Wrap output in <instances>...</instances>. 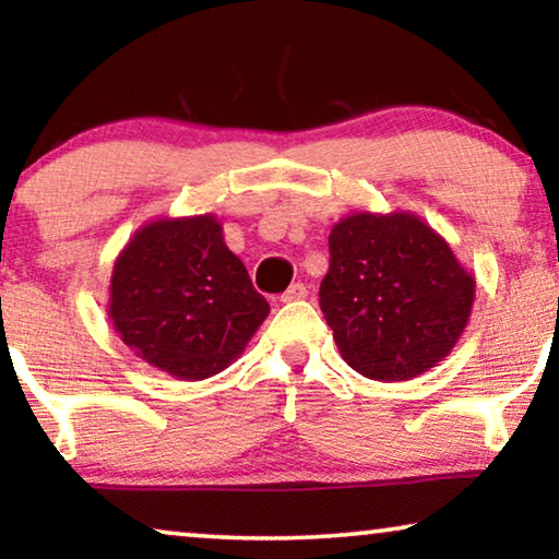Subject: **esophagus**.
<instances>
[{"label":"esophagus","mask_w":559,"mask_h":559,"mask_svg":"<svg viewBox=\"0 0 559 559\" xmlns=\"http://www.w3.org/2000/svg\"><path fill=\"white\" fill-rule=\"evenodd\" d=\"M306 294H309V288H306L301 281H296V283H290L286 290H283L281 301H298V298H304Z\"/></svg>","instance_id":"esophagus-1"}]
</instances>
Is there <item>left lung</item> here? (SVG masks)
<instances>
[{"label": "left lung", "instance_id": "8db88e82", "mask_svg": "<svg viewBox=\"0 0 559 559\" xmlns=\"http://www.w3.org/2000/svg\"><path fill=\"white\" fill-rule=\"evenodd\" d=\"M474 304V278L448 242L407 212L344 217L329 235L319 306L344 361L400 382L453 349Z\"/></svg>", "mask_w": 559, "mask_h": 559}]
</instances>
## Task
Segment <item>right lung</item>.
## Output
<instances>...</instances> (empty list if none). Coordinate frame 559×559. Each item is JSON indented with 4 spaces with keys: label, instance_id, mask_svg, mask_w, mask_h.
I'll list each match as a JSON object with an SVG mask.
<instances>
[{
    "label": "right lung",
    "instance_id": "obj_1",
    "mask_svg": "<svg viewBox=\"0 0 559 559\" xmlns=\"http://www.w3.org/2000/svg\"><path fill=\"white\" fill-rule=\"evenodd\" d=\"M269 311L210 215L141 227L116 261V332L141 359L182 380L225 369Z\"/></svg>",
    "mask_w": 559,
    "mask_h": 559
}]
</instances>
